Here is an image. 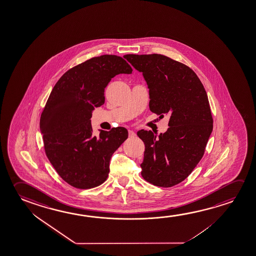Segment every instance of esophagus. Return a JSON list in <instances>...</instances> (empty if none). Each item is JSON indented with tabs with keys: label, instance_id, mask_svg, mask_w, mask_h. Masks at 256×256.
Instances as JSON below:
<instances>
[{
	"label": "esophagus",
	"instance_id": "obj_1",
	"mask_svg": "<svg viewBox=\"0 0 256 256\" xmlns=\"http://www.w3.org/2000/svg\"><path fill=\"white\" fill-rule=\"evenodd\" d=\"M128 136L130 138H134L136 136V134H134V131H132V130H128Z\"/></svg>",
	"mask_w": 256,
	"mask_h": 256
}]
</instances>
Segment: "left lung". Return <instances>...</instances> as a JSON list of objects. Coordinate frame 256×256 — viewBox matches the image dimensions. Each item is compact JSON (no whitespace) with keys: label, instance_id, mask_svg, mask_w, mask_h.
<instances>
[{"label":"left lung","instance_id":"8db88e82","mask_svg":"<svg viewBox=\"0 0 256 256\" xmlns=\"http://www.w3.org/2000/svg\"><path fill=\"white\" fill-rule=\"evenodd\" d=\"M124 58L142 72L149 88L150 110L160 118L170 117V128L158 138L150 130L138 131L146 146L141 174L155 186L172 187L189 176L204 155L212 130L208 94L184 64L160 54Z\"/></svg>","mask_w":256,"mask_h":256}]
</instances>
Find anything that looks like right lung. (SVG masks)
Listing matches in <instances>:
<instances>
[{"label":"right lung","instance_id":"right-lung-1","mask_svg":"<svg viewBox=\"0 0 256 256\" xmlns=\"http://www.w3.org/2000/svg\"><path fill=\"white\" fill-rule=\"evenodd\" d=\"M132 67L122 56H94L69 69L56 83L40 120L44 150L59 176L77 189L104 182L114 152L128 138L125 128L93 134L92 110L104 104V88Z\"/></svg>","mask_w":256,"mask_h":256}]
</instances>
